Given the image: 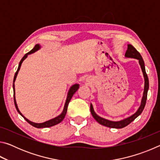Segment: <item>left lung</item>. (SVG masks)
Returning a JSON list of instances; mask_svg holds the SVG:
<instances>
[{"label": "left lung", "instance_id": "obj_1", "mask_svg": "<svg viewBox=\"0 0 160 160\" xmlns=\"http://www.w3.org/2000/svg\"><path fill=\"white\" fill-rule=\"evenodd\" d=\"M126 57L128 58H136L139 61V63L141 66V68L143 72V75H144L145 78V89H144V92H143V97L142 99V102H141V105L139 107L138 110L137 111L136 113H135L133 115H132L130 117L127 118L124 120L120 121H111L109 120H107V119L99 117V116H97L95 112H94L92 105H90V112L92 115L94 117V118L99 123L101 124V125H103L104 126L109 127V128H122L126 127V126H128V124L131 123L132 121H133L135 118H136L138 116L140 113H142V112L144 109L145 104H146V100H147V96H148V90L149 89V80H148V75L146 73L145 71V63H144V61L142 58L140 53L136 50L134 47H132L131 44H128V49H127L126 54H125Z\"/></svg>", "mask_w": 160, "mask_h": 160}]
</instances>
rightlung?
<instances>
[{
  "label": "right lung",
  "instance_id": "add662e5",
  "mask_svg": "<svg viewBox=\"0 0 160 160\" xmlns=\"http://www.w3.org/2000/svg\"><path fill=\"white\" fill-rule=\"evenodd\" d=\"M40 48L39 45V44H36L35 45V47L32 48V49L29 51L28 53H27L25 56H23V58L21 59V61L20 62V63H19V66H18V68L17 70V71H16L15 74V76H14V80H13V92H14V103H15V108L16 109H17V111L18 112V113H20V114L22 116V117L25 119L26 121H28V122L30 124V125H32V126L35 127V128H47V127H51L53 126H55L56 125V124H58L59 123H61L62 121L63 120V118H65V116H66V112H67V109H68V104L69 102L70 101V99H71L72 97L73 96V94L75 93V92H76L78 88H79V85H78V84H76V85H72L71 88H70V90L68 92V97H67V99H66V104H65V107H64V109L63 111V112H62V113L61 115H59L58 116H57V117L54 118L53 119H51V120H49L48 121H46V122H44V123H33L32 122V121H29L28 119H27L25 116H24L22 113H20V111H19L18 109V107L17 106V103H16V101H15V85H14V82L15 81V79H16V77H17V75L18 73V71L19 70H20V66L22 65V61L25 60V58L28 56V54H30L32 53H34V51H37L39 48Z\"/></svg>",
  "mask_w": 160,
  "mask_h": 160
}]
</instances>
